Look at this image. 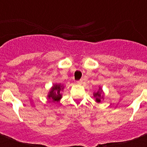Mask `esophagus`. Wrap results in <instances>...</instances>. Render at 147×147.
Here are the masks:
<instances>
[{"label": "esophagus", "mask_w": 147, "mask_h": 147, "mask_svg": "<svg viewBox=\"0 0 147 147\" xmlns=\"http://www.w3.org/2000/svg\"><path fill=\"white\" fill-rule=\"evenodd\" d=\"M82 82H83V81L82 80V79L79 81H77V84H78V85H82Z\"/></svg>", "instance_id": "obj_1"}]
</instances>
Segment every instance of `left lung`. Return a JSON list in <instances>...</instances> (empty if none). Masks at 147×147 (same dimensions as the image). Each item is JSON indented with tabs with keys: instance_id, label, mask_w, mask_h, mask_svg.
Wrapping results in <instances>:
<instances>
[{
	"instance_id": "8db88e82",
	"label": "left lung",
	"mask_w": 147,
	"mask_h": 147,
	"mask_svg": "<svg viewBox=\"0 0 147 147\" xmlns=\"http://www.w3.org/2000/svg\"><path fill=\"white\" fill-rule=\"evenodd\" d=\"M94 97L95 98V100H96V102L100 103V100H101V98H103V92L101 88H99V91L96 93H94Z\"/></svg>"
}]
</instances>
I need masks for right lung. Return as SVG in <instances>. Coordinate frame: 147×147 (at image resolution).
<instances>
[{"mask_svg":"<svg viewBox=\"0 0 147 147\" xmlns=\"http://www.w3.org/2000/svg\"><path fill=\"white\" fill-rule=\"evenodd\" d=\"M63 88H64V87L61 84L53 85V86L52 87L50 91H49L47 97L51 100H53V102H58V101H59L60 99L62 98L61 91H62Z\"/></svg>","mask_w":147,"mask_h":147,"instance_id":"1","label":"right lung"}]
</instances>
